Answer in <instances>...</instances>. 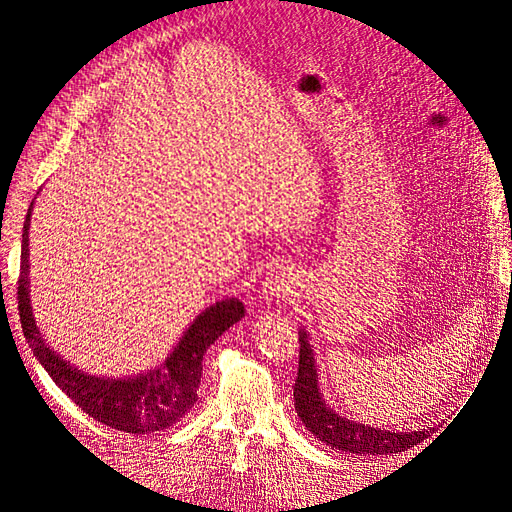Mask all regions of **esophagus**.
I'll list each match as a JSON object with an SVG mask.
<instances>
[{
    "mask_svg": "<svg viewBox=\"0 0 512 512\" xmlns=\"http://www.w3.org/2000/svg\"><path fill=\"white\" fill-rule=\"evenodd\" d=\"M262 294H265L267 301L286 299L290 294V277L282 271L269 273L265 277V282H262Z\"/></svg>",
    "mask_w": 512,
    "mask_h": 512,
    "instance_id": "esophagus-1",
    "label": "esophagus"
}]
</instances>
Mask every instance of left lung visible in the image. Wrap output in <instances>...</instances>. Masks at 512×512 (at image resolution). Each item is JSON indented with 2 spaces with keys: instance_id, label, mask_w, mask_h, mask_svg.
I'll return each mask as SVG.
<instances>
[{
  "instance_id": "left-lung-1",
  "label": "left lung",
  "mask_w": 512,
  "mask_h": 512,
  "mask_svg": "<svg viewBox=\"0 0 512 512\" xmlns=\"http://www.w3.org/2000/svg\"><path fill=\"white\" fill-rule=\"evenodd\" d=\"M299 371L294 380V408L303 425L322 442L333 448L356 455H386L401 453L421 444L429 431H386L378 427H365L363 423L348 421L335 414L322 401L318 389V374L312 346L307 344V333L299 335Z\"/></svg>"
}]
</instances>
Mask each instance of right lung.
<instances>
[{
	"instance_id": "right-lung-1",
	"label": "right lung",
	"mask_w": 512,
	"mask_h": 512,
	"mask_svg": "<svg viewBox=\"0 0 512 512\" xmlns=\"http://www.w3.org/2000/svg\"><path fill=\"white\" fill-rule=\"evenodd\" d=\"M29 207L23 224L21 241V273H19V316L27 344L32 346L36 359L49 371L53 382L64 391L85 414L98 423L126 433L164 431L179 423L192 410L198 399V384L203 376V356L207 348L232 324L245 314L239 299H226L207 307L192 327L185 331L181 342L168 356L162 367L149 371L147 376L128 380H104L87 376L55 354L36 327L29 305Z\"/></svg>"
}]
</instances>
